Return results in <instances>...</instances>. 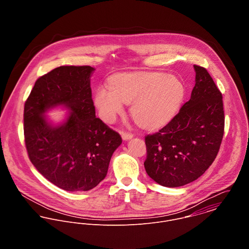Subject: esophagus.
I'll return each mask as SVG.
<instances>
[{
  "mask_svg": "<svg viewBox=\"0 0 249 249\" xmlns=\"http://www.w3.org/2000/svg\"><path fill=\"white\" fill-rule=\"evenodd\" d=\"M122 137L124 140H129L133 137V134L130 132H126V131H123L122 132Z\"/></svg>",
  "mask_w": 249,
  "mask_h": 249,
  "instance_id": "34e87169",
  "label": "esophagus"
}]
</instances>
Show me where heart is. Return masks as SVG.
I'll return each mask as SVG.
<instances>
[{
	"instance_id": "b5f03b06",
	"label": "heart",
	"mask_w": 249,
	"mask_h": 249,
	"mask_svg": "<svg viewBox=\"0 0 249 249\" xmlns=\"http://www.w3.org/2000/svg\"><path fill=\"white\" fill-rule=\"evenodd\" d=\"M110 86L96 93L95 103L103 120L113 122L124 111V103H132V117L145 128L166 124L177 114L186 93L178 77L155 71L118 73Z\"/></svg>"
}]
</instances>
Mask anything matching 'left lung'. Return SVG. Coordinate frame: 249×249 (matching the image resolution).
<instances>
[{
  "label": "left lung",
  "instance_id": "left-lung-1",
  "mask_svg": "<svg viewBox=\"0 0 249 249\" xmlns=\"http://www.w3.org/2000/svg\"><path fill=\"white\" fill-rule=\"evenodd\" d=\"M194 67L196 75L191 99L158 132L144 137L145 172L165 187L184 186L201 177L223 138L221 92L204 67Z\"/></svg>",
  "mask_w": 249,
  "mask_h": 249
}]
</instances>
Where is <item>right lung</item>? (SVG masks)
<instances>
[{
  "label": "right lung",
  "mask_w": 249,
  "mask_h": 249,
  "mask_svg": "<svg viewBox=\"0 0 249 249\" xmlns=\"http://www.w3.org/2000/svg\"><path fill=\"white\" fill-rule=\"evenodd\" d=\"M91 66H60L37 78L24 107V135L36 170L69 192L89 191L107 177L121 135L95 115ZM65 105L68 121L53 128L42 114Z\"/></svg>",
  "instance_id": "1"
}]
</instances>
